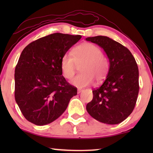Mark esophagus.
<instances>
[{
    "instance_id": "1",
    "label": "esophagus",
    "mask_w": 153,
    "mask_h": 153,
    "mask_svg": "<svg viewBox=\"0 0 153 153\" xmlns=\"http://www.w3.org/2000/svg\"><path fill=\"white\" fill-rule=\"evenodd\" d=\"M81 91H82V89H81V88H78V90H77V92H78V93H80Z\"/></svg>"
}]
</instances>
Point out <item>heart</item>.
I'll return each mask as SVG.
<instances>
[{"label":"heart","mask_w":153,"mask_h":153,"mask_svg":"<svg viewBox=\"0 0 153 153\" xmlns=\"http://www.w3.org/2000/svg\"><path fill=\"white\" fill-rule=\"evenodd\" d=\"M72 55L65 53L62 56L60 69L65 78L71 79L74 76L77 65L82 64L81 73L72 81L75 86L83 88L91 85L94 79L100 82L106 78L109 68L108 61L97 46L89 42L81 44L73 49Z\"/></svg>","instance_id":"obj_1"}]
</instances>
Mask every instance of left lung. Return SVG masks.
I'll use <instances>...</instances> for the list:
<instances>
[{
    "mask_svg": "<svg viewBox=\"0 0 153 153\" xmlns=\"http://www.w3.org/2000/svg\"><path fill=\"white\" fill-rule=\"evenodd\" d=\"M105 51L109 70L102 85L93 91V98L87 104L88 114L99 122L118 124L133 111L139 91V69L129 50L106 36L87 37Z\"/></svg>",
    "mask_w": 153,
    "mask_h": 153,
    "instance_id": "left-lung-1",
    "label": "left lung"
}]
</instances>
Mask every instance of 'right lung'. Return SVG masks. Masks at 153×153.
<instances>
[{"label": "right lung", "instance_id": "1", "mask_svg": "<svg viewBox=\"0 0 153 153\" xmlns=\"http://www.w3.org/2000/svg\"><path fill=\"white\" fill-rule=\"evenodd\" d=\"M81 35L56 33L41 37L23 50L15 68L14 97L25 118L36 125L61 116L77 88L62 76V56Z\"/></svg>", "mask_w": 153, "mask_h": 153}]
</instances>
